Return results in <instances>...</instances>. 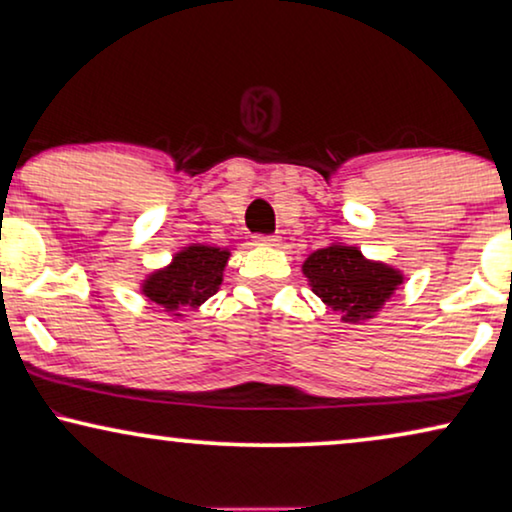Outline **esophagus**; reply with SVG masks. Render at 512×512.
Instances as JSON below:
<instances>
[{"label":"esophagus","instance_id":"34e87169","mask_svg":"<svg viewBox=\"0 0 512 512\" xmlns=\"http://www.w3.org/2000/svg\"><path fill=\"white\" fill-rule=\"evenodd\" d=\"M279 242L277 235H256V244H263V247H275Z\"/></svg>","mask_w":512,"mask_h":512}]
</instances>
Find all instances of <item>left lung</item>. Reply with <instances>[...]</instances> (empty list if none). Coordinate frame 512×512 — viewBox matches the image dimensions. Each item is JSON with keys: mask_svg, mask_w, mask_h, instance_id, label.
<instances>
[{"mask_svg": "<svg viewBox=\"0 0 512 512\" xmlns=\"http://www.w3.org/2000/svg\"><path fill=\"white\" fill-rule=\"evenodd\" d=\"M303 272L310 279L312 291L349 324L370 319V314L380 310L384 300L403 282L394 268L366 261L359 249L342 244L314 251L305 261Z\"/></svg>", "mask_w": 512, "mask_h": 512, "instance_id": "8db88e82", "label": "left lung"}]
</instances>
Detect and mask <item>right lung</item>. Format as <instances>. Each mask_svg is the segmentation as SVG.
I'll list each match as a JSON object with an SVG mask.
<instances>
[{"label": "right lung", "instance_id": "right-lung-1", "mask_svg": "<svg viewBox=\"0 0 512 512\" xmlns=\"http://www.w3.org/2000/svg\"><path fill=\"white\" fill-rule=\"evenodd\" d=\"M230 251L216 247H186L174 256L172 265L153 272L142 291L153 303L167 312L198 310L207 298H212L223 282Z\"/></svg>", "mask_w": 512, "mask_h": 512}]
</instances>
